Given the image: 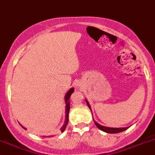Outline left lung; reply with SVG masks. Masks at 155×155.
I'll list each match as a JSON object with an SVG mask.
<instances>
[{
  "label": "left lung",
  "mask_w": 155,
  "mask_h": 155,
  "mask_svg": "<svg viewBox=\"0 0 155 155\" xmlns=\"http://www.w3.org/2000/svg\"><path fill=\"white\" fill-rule=\"evenodd\" d=\"M86 102H87L88 107H89V109L91 110V108L89 102H88V101L87 99H86ZM94 122L95 125L97 126V128H99L100 130H102V131H103V132H107V133H111V134L119 133V132H124V131H125V130H127L128 128H129V127H126V128H110V127H106V126L101 125V124H99L98 123H97L94 120Z\"/></svg>",
  "instance_id": "8db88e82"
}]
</instances>
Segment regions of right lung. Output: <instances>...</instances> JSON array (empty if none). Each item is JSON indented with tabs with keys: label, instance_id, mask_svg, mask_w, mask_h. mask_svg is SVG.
I'll use <instances>...</instances> for the list:
<instances>
[{
	"label": "right lung",
	"instance_id": "add662e5",
	"mask_svg": "<svg viewBox=\"0 0 155 155\" xmlns=\"http://www.w3.org/2000/svg\"><path fill=\"white\" fill-rule=\"evenodd\" d=\"M74 92V88H71V89H69V91L66 93L65 96H64V100H65V120H64V124L62 125L61 128V132H63L64 130H65L66 128V126H67L68 124V114H69V110H70V102H69V98H70V96L71 95V94L73 93ZM22 126V125H21ZM23 127V128H24V129H27L26 128H24L23 126H22ZM45 137V136H44ZM49 137H51V136H49Z\"/></svg>",
	"mask_w": 155,
	"mask_h": 155
}]
</instances>
